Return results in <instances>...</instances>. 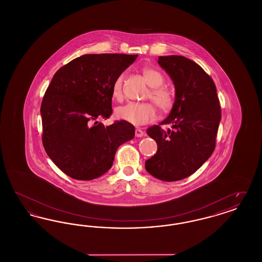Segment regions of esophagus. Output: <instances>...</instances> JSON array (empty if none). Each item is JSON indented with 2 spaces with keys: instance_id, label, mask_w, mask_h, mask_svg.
<instances>
[{
  "instance_id": "obj_1",
  "label": "esophagus",
  "mask_w": 262,
  "mask_h": 262,
  "mask_svg": "<svg viewBox=\"0 0 262 262\" xmlns=\"http://www.w3.org/2000/svg\"><path fill=\"white\" fill-rule=\"evenodd\" d=\"M135 135H136V137H143V135H144V133L141 130V129H139V128H137L136 129V132H135Z\"/></svg>"
}]
</instances>
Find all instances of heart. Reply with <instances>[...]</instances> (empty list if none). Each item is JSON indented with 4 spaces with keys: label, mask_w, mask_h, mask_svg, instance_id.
Returning a JSON list of instances; mask_svg holds the SVG:
<instances>
[{
    "label": "heart",
    "mask_w": 262,
    "mask_h": 262,
    "mask_svg": "<svg viewBox=\"0 0 262 262\" xmlns=\"http://www.w3.org/2000/svg\"><path fill=\"white\" fill-rule=\"evenodd\" d=\"M142 75L150 86L146 99H150L154 105L163 113L169 112L174 103V91L164 85V75L154 68H144ZM125 75L121 74L116 77L112 85L113 97L115 99L123 98ZM116 118L133 125H141L149 124L156 119V110L151 103H127L116 109Z\"/></svg>",
    "instance_id": "obj_1"
}]
</instances>
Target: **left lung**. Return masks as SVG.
I'll use <instances>...</instances> for the list:
<instances>
[{"instance_id": "obj_1", "label": "left lung", "mask_w": 262, "mask_h": 262, "mask_svg": "<svg viewBox=\"0 0 262 262\" xmlns=\"http://www.w3.org/2000/svg\"><path fill=\"white\" fill-rule=\"evenodd\" d=\"M158 63L171 76L176 88L172 111L147 135L158 146L145 162L146 171L158 180L176 182L200 169L215 149L221 120L216 86L196 62L183 56H160Z\"/></svg>"}]
</instances>
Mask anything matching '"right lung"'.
<instances>
[{
  "instance_id": "right-lung-1",
  "label": "right lung",
  "mask_w": 262,
  "mask_h": 262,
  "mask_svg": "<svg viewBox=\"0 0 262 262\" xmlns=\"http://www.w3.org/2000/svg\"><path fill=\"white\" fill-rule=\"evenodd\" d=\"M137 55H83L54 75L41 103L42 143L56 166L69 177L90 181L111 167L118 147L135 137V126L112 115L114 80Z\"/></svg>"
}]
</instances>
